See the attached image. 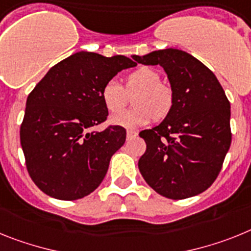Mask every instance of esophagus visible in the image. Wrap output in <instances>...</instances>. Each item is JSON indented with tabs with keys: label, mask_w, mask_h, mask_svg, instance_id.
<instances>
[{
	"label": "esophagus",
	"mask_w": 251,
	"mask_h": 251,
	"mask_svg": "<svg viewBox=\"0 0 251 251\" xmlns=\"http://www.w3.org/2000/svg\"><path fill=\"white\" fill-rule=\"evenodd\" d=\"M126 136H127V140H130V139L135 138V136H138V132L132 131V130H128V131L126 132Z\"/></svg>",
	"instance_id": "34e87169"
}]
</instances>
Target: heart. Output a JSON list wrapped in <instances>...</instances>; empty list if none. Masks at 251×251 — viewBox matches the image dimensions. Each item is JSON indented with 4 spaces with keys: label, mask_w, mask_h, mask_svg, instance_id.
Here are the masks:
<instances>
[{
    "label": "heart",
    "mask_w": 251,
    "mask_h": 251,
    "mask_svg": "<svg viewBox=\"0 0 251 251\" xmlns=\"http://www.w3.org/2000/svg\"><path fill=\"white\" fill-rule=\"evenodd\" d=\"M136 92L135 94L134 92ZM134 95L131 110L112 117L115 125L135 128L149 124L154 117L162 120L169 115L174 104V95L160 74L150 67H140L125 78V89L116 79H110L101 89V99L110 113H117L127 103V95Z\"/></svg>",
    "instance_id": "heart-1"
}]
</instances>
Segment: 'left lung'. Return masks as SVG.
I'll return each mask as SVG.
<instances>
[{"instance_id":"obj_1","label":"left lung","mask_w":251,"mask_h":251,"mask_svg":"<svg viewBox=\"0 0 251 251\" xmlns=\"http://www.w3.org/2000/svg\"><path fill=\"white\" fill-rule=\"evenodd\" d=\"M132 59L162 65L174 95L173 108L163 123L139 134L147 143L139 171L163 197L200 195L216 180L231 144L225 91L203 63L183 50H156Z\"/></svg>"}]
</instances>
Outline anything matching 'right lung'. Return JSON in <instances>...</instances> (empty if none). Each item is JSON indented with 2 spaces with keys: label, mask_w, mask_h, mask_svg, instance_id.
Instances as JSON below:
<instances>
[{
  "label": "right lung",
  "mask_w": 251,
  "mask_h": 251,
  "mask_svg": "<svg viewBox=\"0 0 251 251\" xmlns=\"http://www.w3.org/2000/svg\"><path fill=\"white\" fill-rule=\"evenodd\" d=\"M135 65L124 55L79 51L51 67L30 92L20 141L29 176L48 196L73 201L101 184L126 140L123 126L92 131L108 116L101 89Z\"/></svg>",
  "instance_id": "add662e5"
}]
</instances>
